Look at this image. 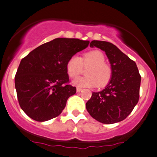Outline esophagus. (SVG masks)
<instances>
[{
    "instance_id": "obj_1",
    "label": "esophagus",
    "mask_w": 157,
    "mask_h": 157,
    "mask_svg": "<svg viewBox=\"0 0 157 157\" xmlns=\"http://www.w3.org/2000/svg\"><path fill=\"white\" fill-rule=\"evenodd\" d=\"M82 90V88H77V89H76V90H77V93L80 92V91Z\"/></svg>"
}]
</instances>
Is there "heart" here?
I'll return each instance as SVG.
<instances>
[{
    "label": "heart",
    "mask_w": 157,
    "mask_h": 157,
    "mask_svg": "<svg viewBox=\"0 0 157 157\" xmlns=\"http://www.w3.org/2000/svg\"><path fill=\"white\" fill-rule=\"evenodd\" d=\"M82 65L90 66L86 70L87 76L77 77L72 80V84L80 88H93L97 85L104 87L109 82L112 77V68L105 63V56L101 51H91L85 53L82 58L73 56L66 65L69 77H77L82 70Z\"/></svg>",
    "instance_id": "heart-1"
}]
</instances>
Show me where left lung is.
Returning a JSON list of instances; mask_svg holds the SVG:
<instances>
[{"label": "left lung", "mask_w": 157, "mask_h": 157, "mask_svg": "<svg viewBox=\"0 0 157 157\" xmlns=\"http://www.w3.org/2000/svg\"><path fill=\"white\" fill-rule=\"evenodd\" d=\"M90 47H96L106 53L112 68V77L104 90L92 93L86 103L87 111L93 118L104 124L119 122L138 104L141 77L136 62L112 43L93 40Z\"/></svg>", "instance_id": "left-lung-1"}]
</instances>
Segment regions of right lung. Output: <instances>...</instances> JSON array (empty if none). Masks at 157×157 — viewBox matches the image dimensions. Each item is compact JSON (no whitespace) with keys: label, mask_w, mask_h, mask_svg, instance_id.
<instances>
[{"label":"right lung","mask_w":157,"mask_h":157,"mask_svg":"<svg viewBox=\"0 0 157 157\" xmlns=\"http://www.w3.org/2000/svg\"><path fill=\"white\" fill-rule=\"evenodd\" d=\"M88 40L56 38L32 51L21 59L15 88L21 109L37 122L59 116L76 88L68 85L66 65L71 57L88 46Z\"/></svg>","instance_id":"obj_1"}]
</instances>
